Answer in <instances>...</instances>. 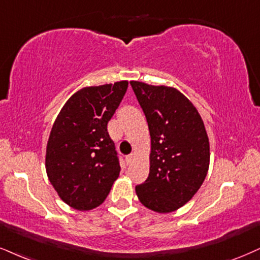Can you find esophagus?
I'll return each mask as SVG.
<instances>
[{"label": "esophagus", "mask_w": 260, "mask_h": 260, "mask_svg": "<svg viewBox=\"0 0 260 260\" xmlns=\"http://www.w3.org/2000/svg\"><path fill=\"white\" fill-rule=\"evenodd\" d=\"M133 159H134V154L126 155V158H125V161H126V164L129 165V164H131V161H133Z\"/></svg>", "instance_id": "esophagus-1"}]
</instances>
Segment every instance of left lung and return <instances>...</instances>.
I'll return each mask as SVG.
<instances>
[{
    "label": "left lung",
    "instance_id": "obj_1",
    "mask_svg": "<svg viewBox=\"0 0 260 260\" xmlns=\"http://www.w3.org/2000/svg\"><path fill=\"white\" fill-rule=\"evenodd\" d=\"M150 134L149 176L136 185L141 204L169 213L187 204L210 165V142L194 105L177 89L131 81Z\"/></svg>",
    "mask_w": 260,
    "mask_h": 260
}]
</instances>
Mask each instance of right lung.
Segmentation results:
<instances>
[{
  "label": "right lung",
  "mask_w": 260,
  "mask_h": 260,
  "mask_svg": "<svg viewBox=\"0 0 260 260\" xmlns=\"http://www.w3.org/2000/svg\"><path fill=\"white\" fill-rule=\"evenodd\" d=\"M127 84L121 81L81 89L54 121L47 143V175L72 208L89 211L100 206L119 176V159L107 124Z\"/></svg>",
  "instance_id": "1"
}]
</instances>
